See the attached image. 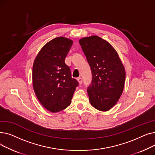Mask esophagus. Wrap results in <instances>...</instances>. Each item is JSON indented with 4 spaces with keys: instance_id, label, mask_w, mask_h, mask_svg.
<instances>
[{
    "instance_id": "34e87169",
    "label": "esophagus",
    "mask_w": 155,
    "mask_h": 155,
    "mask_svg": "<svg viewBox=\"0 0 155 155\" xmlns=\"http://www.w3.org/2000/svg\"><path fill=\"white\" fill-rule=\"evenodd\" d=\"M77 80H78V82L79 84H80V85L82 84V79L80 77H78V78H77Z\"/></svg>"
}]
</instances>
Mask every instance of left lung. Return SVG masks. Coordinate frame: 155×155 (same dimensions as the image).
Wrapping results in <instances>:
<instances>
[{
    "label": "left lung",
    "mask_w": 155,
    "mask_h": 155,
    "mask_svg": "<svg viewBox=\"0 0 155 155\" xmlns=\"http://www.w3.org/2000/svg\"><path fill=\"white\" fill-rule=\"evenodd\" d=\"M80 45L92 74L87 92L91 105L101 111L115 105L123 92L126 71L115 49L97 36L83 38Z\"/></svg>",
    "instance_id": "1"
}]
</instances>
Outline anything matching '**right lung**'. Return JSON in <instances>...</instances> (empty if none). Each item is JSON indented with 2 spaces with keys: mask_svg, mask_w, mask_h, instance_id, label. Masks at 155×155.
Segmentation results:
<instances>
[{
  "mask_svg": "<svg viewBox=\"0 0 155 155\" xmlns=\"http://www.w3.org/2000/svg\"><path fill=\"white\" fill-rule=\"evenodd\" d=\"M72 44L67 38H56L41 48L34 61L32 84L35 94L43 106L51 112L68 107L78 85L64 62Z\"/></svg>",
  "mask_w": 155,
  "mask_h": 155,
  "instance_id": "add662e5",
  "label": "right lung"
}]
</instances>
